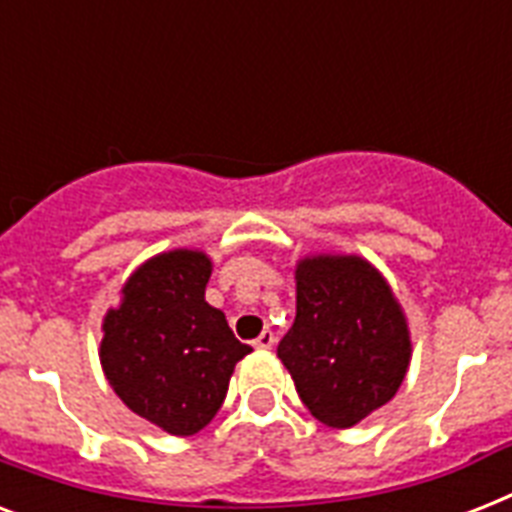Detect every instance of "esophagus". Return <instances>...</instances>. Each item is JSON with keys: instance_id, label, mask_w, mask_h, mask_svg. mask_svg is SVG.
Here are the masks:
<instances>
[{"instance_id": "obj_1", "label": "esophagus", "mask_w": 512, "mask_h": 512, "mask_svg": "<svg viewBox=\"0 0 512 512\" xmlns=\"http://www.w3.org/2000/svg\"><path fill=\"white\" fill-rule=\"evenodd\" d=\"M276 345V335H273L271 329H265L263 335L255 340V348H263V350H271Z\"/></svg>"}]
</instances>
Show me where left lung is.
I'll return each instance as SVG.
<instances>
[{
  "label": "left lung",
  "mask_w": 512,
  "mask_h": 512,
  "mask_svg": "<svg viewBox=\"0 0 512 512\" xmlns=\"http://www.w3.org/2000/svg\"><path fill=\"white\" fill-rule=\"evenodd\" d=\"M295 324L279 342L308 412L350 428L396 396L412 342L404 311L380 271L356 255L297 263Z\"/></svg>",
  "instance_id": "obj_1"
}]
</instances>
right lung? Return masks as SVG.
Listing matches in <instances>:
<instances>
[{
	"label": "right lung",
	"instance_id": "obj_1",
	"mask_svg": "<svg viewBox=\"0 0 512 512\" xmlns=\"http://www.w3.org/2000/svg\"><path fill=\"white\" fill-rule=\"evenodd\" d=\"M212 263L204 252L151 257L122 287L103 321L100 364L124 404L172 436L207 428L249 345L204 300Z\"/></svg>",
	"mask_w": 512,
	"mask_h": 512
}]
</instances>
